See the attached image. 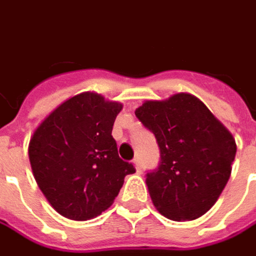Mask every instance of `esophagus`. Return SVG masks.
Returning <instances> with one entry per match:
<instances>
[{
	"label": "esophagus",
	"instance_id": "1",
	"mask_svg": "<svg viewBox=\"0 0 256 256\" xmlns=\"http://www.w3.org/2000/svg\"><path fill=\"white\" fill-rule=\"evenodd\" d=\"M132 164L135 166L136 172H142V167H140V162H139V158H134V160H132Z\"/></svg>",
	"mask_w": 256,
	"mask_h": 256
}]
</instances>
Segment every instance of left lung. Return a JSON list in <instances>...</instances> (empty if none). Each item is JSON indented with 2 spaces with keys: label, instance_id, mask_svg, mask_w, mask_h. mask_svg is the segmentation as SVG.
Here are the masks:
<instances>
[{
  "label": "left lung",
  "instance_id": "8db88e82",
  "mask_svg": "<svg viewBox=\"0 0 256 256\" xmlns=\"http://www.w3.org/2000/svg\"><path fill=\"white\" fill-rule=\"evenodd\" d=\"M135 116L160 149L158 167L146 174L153 205L176 222L205 214L232 174L237 146L230 131L190 93L148 100Z\"/></svg>",
  "mask_w": 256,
  "mask_h": 256
}]
</instances>
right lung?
<instances>
[{
	"instance_id": "obj_1",
	"label": "right lung",
	"mask_w": 256,
	"mask_h": 256,
	"mask_svg": "<svg viewBox=\"0 0 256 256\" xmlns=\"http://www.w3.org/2000/svg\"><path fill=\"white\" fill-rule=\"evenodd\" d=\"M122 104L84 92L65 100L37 126L29 160L38 188L66 219H93L110 208L132 163L118 156L111 131Z\"/></svg>"
}]
</instances>
